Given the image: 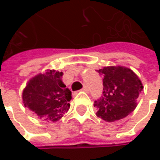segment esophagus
Wrapping results in <instances>:
<instances>
[{"mask_svg":"<svg viewBox=\"0 0 160 160\" xmlns=\"http://www.w3.org/2000/svg\"><path fill=\"white\" fill-rule=\"evenodd\" d=\"M82 91H83V92H88L89 89H88V87H87L86 85H84V86L83 87V89H82Z\"/></svg>","mask_w":160,"mask_h":160,"instance_id":"34e87169","label":"esophagus"}]
</instances>
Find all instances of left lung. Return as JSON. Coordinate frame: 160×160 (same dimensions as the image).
<instances>
[{"label": "left lung", "instance_id": "8db88e82", "mask_svg": "<svg viewBox=\"0 0 160 160\" xmlns=\"http://www.w3.org/2000/svg\"><path fill=\"white\" fill-rule=\"evenodd\" d=\"M98 72L103 76V92L94 102L97 117L107 122L126 118L137 106L136 101L143 89L141 80L124 67H105Z\"/></svg>", "mask_w": 160, "mask_h": 160}]
</instances>
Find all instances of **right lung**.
<instances>
[{
  "mask_svg": "<svg viewBox=\"0 0 160 160\" xmlns=\"http://www.w3.org/2000/svg\"><path fill=\"white\" fill-rule=\"evenodd\" d=\"M62 72L47 71L33 77L23 91L25 107L46 121L56 122L69 109L70 90L61 80Z\"/></svg>",
  "mask_w": 160,
  "mask_h": 160,
  "instance_id": "obj_1",
  "label": "right lung"
}]
</instances>
